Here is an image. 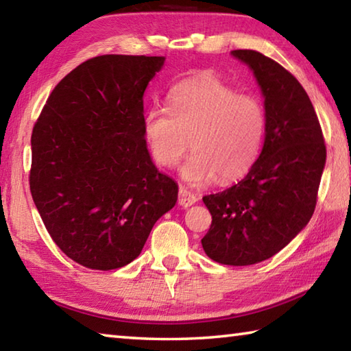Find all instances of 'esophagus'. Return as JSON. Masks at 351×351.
<instances>
[{"instance_id": "1", "label": "esophagus", "mask_w": 351, "mask_h": 351, "mask_svg": "<svg viewBox=\"0 0 351 351\" xmlns=\"http://www.w3.org/2000/svg\"><path fill=\"white\" fill-rule=\"evenodd\" d=\"M198 201L197 195L190 192L186 187H181L180 189V195H178V203L182 207H190L192 204H195Z\"/></svg>"}]
</instances>
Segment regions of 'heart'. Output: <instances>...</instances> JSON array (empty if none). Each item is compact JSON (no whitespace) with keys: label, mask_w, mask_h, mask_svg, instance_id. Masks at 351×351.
Masks as SVG:
<instances>
[{"label":"heart","mask_w":351,"mask_h":351,"mask_svg":"<svg viewBox=\"0 0 351 351\" xmlns=\"http://www.w3.org/2000/svg\"><path fill=\"white\" fill-rule=\"evenodd\" d=\"M170 108L153 106L144 119V136L154 161L173 167L193 153L181 175L190 184L232 182L245 176L263 144L266 112L252 94H240L212 74L186 79L169 93Z\"/></svg>","instance_id":"b5f03b06"}]
</instances>
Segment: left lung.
Wrapping results in <instances>:
<instances>
[{"label": "left lung", "instance_id": "left-lung-1", "mask_svg": "<svg viewBox=\"0 0 351 351\" xmlns=\"http://www.w3.org/2000/svg\"><path fill=\"white\" fill-rule=\"evenodd\" d=\"M230 54L252 69L263 93L265 142L240 182L203 197L212 224L201 245L213 261L247 266L276 255L310 221L326 148L311 100L289 71L257 51Z\"/></svg>", "mask_w": 351, "mask_h": 351}]
</instances>
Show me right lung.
Here are the masks:
<instances>
[{"label":"right lung","instance_id":"obj_1","mask_svg":"<svg viewBox=\"0 0 351 351\" xmlns=\"http://www.w3.org/2000/svg\"><path fill=\"white\" fill-rule=\"evenodd\" d=\"M164 60L90 58L57 83L34 125V203L56 245L85 268L128 265L176 204L178 184L153 164L144 136V93Z\"/></svg>","mask_w":351,"mask_h":351}]
</instances>
